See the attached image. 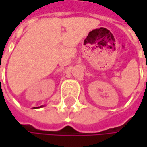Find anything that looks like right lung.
<instances>
[{
    "label": "right lung",
    "mask_w": 147,
    "mask_h": 147,
    "mask_svg": "<svg viewBox=\"0 0 147 147\" xmlns=\"http://www.w3.org/2000/svg\"><path fill=\"white\" fill-rule=\"evenodd\" d=\"M42 106H40V107H42ZM38 108H39V107H38Z\"/></svg>",
    "instance_id": "obj_1"
}]
</instances>
